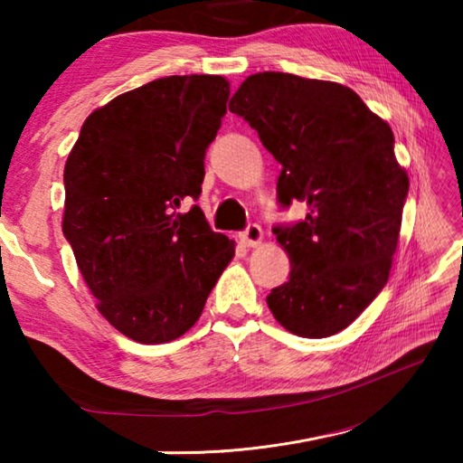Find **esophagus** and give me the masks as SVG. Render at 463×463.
Listing matches in <instances>:
<instances>
[{"mask_svg": "<svg viewBox=\"0 0 463 463\" xmlns=\"http://www.w3.org/2000/svg\"><path fill=\"white\" fill-rule=\"evenodd\" d=\"M239 239H241V242H242V245H245V247H255V245H260L261 239H263V231H261V226H260V224H255V222L247 224V229L242 231V232H239Z\"/></svg>", "mask_w": 463, "mask_h": 463, "instance_id": "esophagus-1", "label": "esophagus"}]
</instances>
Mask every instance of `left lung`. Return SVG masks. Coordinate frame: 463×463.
<instances>
[{
    "instance_id": "8db88e82",
    "label": "left lung",
    "mask_w": 463,
    "mask_h": 463,
    "mask_svg": "<svg viewBox=\"0 0 463 463\" xmlns=\"http://www.w3.org/2000/svg\"><path fill=\"white\" fill-rule=\"evenodd\" d=\"M229 109L281 165L279 206H308L302 221L273 226L292 271L269 310L307 339L343 331L386 286L396 253L409 175L392 128L354 90L279 71L249 75Z\"/></svg>"
}]
</instances>
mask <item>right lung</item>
Masks as SVG:
<instances>
[{
  "label": "right lung",
  "instance_id": "right-lung-1",
  "mask_svg": "<svg viewBox=\"0 0 463 463\" xmlns=\"http://www.w3.org/2000/svg\"><path fill=\"white\" fill-rule=\"evenodd\" d=\"M229 93L221 75L140 85L83 122L67 159L62 234L98 310L132 341L190 331L234 255L194 203Z\"/></svg>",
  "mask_w": 463,
  "mask_h": 463
}]
</instances>
